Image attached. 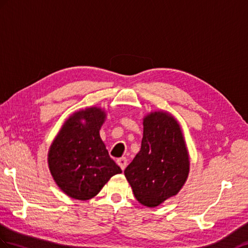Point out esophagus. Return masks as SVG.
<instances>
[{"label":"esophagus","instance_id":"34e87169","mask_svg":"<svg viewBox=\"0 0 248 248\" xmlns=\"http://www.w3.org/2000/svg\"><path fill=\"white\" fill-rule=\"evenodd\" d=\"M117 164L120 168H122V170H124V168L126 167V164H128V159H126L125 157H120L117 159Z\"/></svg>","mask_w":248,"mask_h":248}]
</instances>
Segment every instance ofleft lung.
<instances>
[{"label": "left lung", "mask_w": 248, "mask_h": 248, "mask_svg": "<svg viewBox=\"0 0 248 248\" xmlns=\"http://www.w3.org/2000/svg\"><path fill=\"white\" fill-rule=\"evenodd\" d=\"M140 151L124 175L136 200L156 207L174 197L189 173V155L180 124L171 114L151 112L143 118Z\"/></svg>", "instance_id": "1"}]
</instances>
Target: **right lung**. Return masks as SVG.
Listing matches in <instances>:
<instances>
[{
    "label": "right lung",
    "instance_id": "1",
    "mask_svg": "<svg viewBox=\"0 0 248 248\" xmlns=\"http://www.w3.org/2000/svg\"><path fill=\"white\" fill-rule=\"evenodd\" d=\"M106 117V112L97 107L75 112L49 148L50 173L58 187L72 199L94 198L113 175L122 173L100 138Z\"/></svg>",
    "mask_w": 248,
    "mask_h": 248
}]
</instances>
